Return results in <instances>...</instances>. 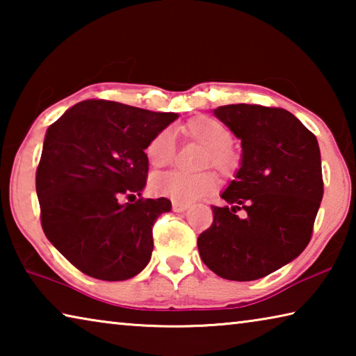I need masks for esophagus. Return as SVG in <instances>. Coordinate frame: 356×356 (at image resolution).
Masks as SVG:
<instances>
[{"label":"esophagus","mask_w":356,"mask_h":356,"mask_svg":"<svg viewBox=\"0 0 356 356\" xmlns=\"http://www.w3.org/2000/svg\"><path fill=\"white\" fill-rule=\"evenodd\" d=\"M188 209H190L188 204L172 202V210H174V212H185V210H188Z\"/></svg>","instance_id":"1"}]
</instances>
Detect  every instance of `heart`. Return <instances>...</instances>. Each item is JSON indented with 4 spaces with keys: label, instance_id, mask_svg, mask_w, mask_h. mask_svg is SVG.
Wrapping results in <instances>:
<instances>
[{
    "label": "heart",
    "instance_id": "1",
    "mask_svg": "<svg viewBox=\"0 0 356 356\" xmlns=\"http://www.w3.org/2000/svg\"><path fill=\"white\" fill-rule=\"evenodd\" d=\"M185 134L193 141L209 149L206 163H212L222 174L232 172L238 166V155L229 149L232 135L225 124L210 116H195L185 124ZM146 155L149 163L155 170L171 163L174 155V134L171 129L161 130L147 144ZM152 190L156 195L170 197L174 202L191 204L215 188L216 180L213 174H185L171 171L160 174L152 179Z\"/></svg>",
    "mask_w": 356,
    "mask_h": 356
}]
</instances>
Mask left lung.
I'll list each match as a JSON object with an SVG mask.
<instances>
[{
	"mask_svg": "<svg viewBox=\"0 0 356 356\" xmlns=\"http://www.w3.org/2000/svg\"><path fill=\"white\" fill-rule=\"evenodd\" d=\"M216 119L242 144L236 179L212 207L197 237L202 262L221 278L254 281L297 259L308 246L323 196L317 138L292 113L225 105Z\"/></svg>",
	"mask_w": 356,
	"mask_h": 356,
	"instance_id": "1",
	"label": "left lung"
}]
</instances>
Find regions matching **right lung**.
<instances>
[{"instance_id": "obj_1", "label": "right lung", "mask_w": 356, "mask_h": 356, "mask_svg": "<svg viewBox=\"0 0 356 356\" xmlns=\"http://www.w3.org/2000/svg\"><path fill=\"white\" fill-rule=\"evenodd\" d=\"M177 118L84 100L47 129L35 172L42 229L84 275L124 281L146 268L152 226L171 201L141 197L149 171L144 150Z\"/></svg>"}]
</instances>
